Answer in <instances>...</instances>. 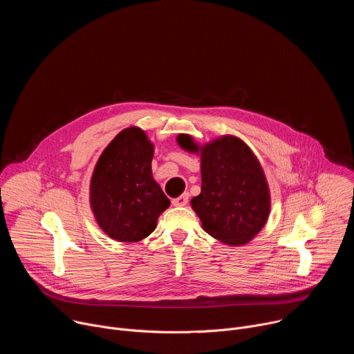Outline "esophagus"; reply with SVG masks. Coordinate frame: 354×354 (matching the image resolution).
Wrapping results in <instances>:
<instances>
[{"label": "esophagus", "mask_w": 354, "mask_h": 354, "mask_svg": "<svg viewBox=\"0 0 354 354\" xmlns=\"http://www.w3.org/2000/svg\"><path fill=\"white\" fill-rule=\"evenodd\" d=\"M187 201H189V194H187V193H183L182 196H179V197H176V198L172 200V205H174V206H178V207H182V206H186V205H187Z\"/></svg>", "instance_id": "34e87169"}]
</instances>
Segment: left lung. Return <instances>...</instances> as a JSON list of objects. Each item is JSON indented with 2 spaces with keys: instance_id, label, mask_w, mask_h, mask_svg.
<instances>
[{
  "instance_id": "1",
  "label": "left lung",
  "mask_w": 354,
  "mask_h": 354,
  "mask_svg": "<svg viewBox=\"0 0 354 354\" xmlns=\"http://www.w3.org/2000/svg\"><path fill=\"white\" fill-rule=\"evenodd\" d=\"M178 142L198 151L193 140L180 134ZM201 153V192L190 200L206 232L228 245H242L266 224L270 212L265 174L249 147L236 137L224 136Z\"/></svg>"
}]
</instances>
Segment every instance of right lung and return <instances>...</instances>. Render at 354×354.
<instances>
[{
    "label": "right lung",
    "instance_id": "1",
    "mask_svg": "<svg viewBox=\"0 0 354 354\" xmlns=\"http://www.w3.org/2000/svg\"><path fill=\"white\" fill-rule=\"evenodd\" d=\"M154 147L142 130L120 131L99 157L91 179L95 218L111 238L137 242L156 230L171 201L151 175Z\"/></svg>",
    "mask_w": 354,
    "mask_h": 354
}]
</instances>
